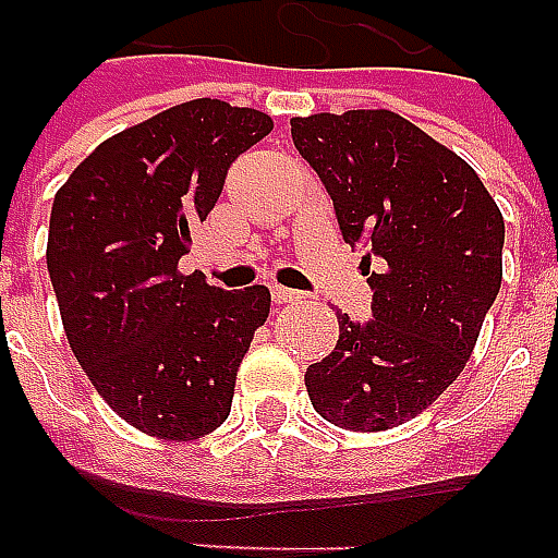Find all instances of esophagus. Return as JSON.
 Masks as SVG:
<instances>
[{
  "instance_id": "esophagus-1",
  "label": "esophagus",
  "mask_w": 558,
  "mask_h": 558,
  "mask_svg": "<svg viewBox=\"0 0 558 558\" xmlns=\"http://www.w3.org/2000/svg\"><path fill=\"white\" fill-rule=\"evenodd\" d=\"M270 296H274V303L279 305L296 303V300H300V291H294V288H282V284H274V288H270Z\"/></svg>"
}]
</instances>
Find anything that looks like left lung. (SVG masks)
Instances as JSON below:
<instances>
[{"instance_id": "1", "label": "left lung", "mask_w": 558, "mask_h": 558, "mask_svg": "<svg viewBox=\"0 0 558 558\" xmlns=\"http://www.w3.org/2000/svg\"><path fill=\"white\" fill-rule=\"evenodd\" d=\"M332 196L343 241L364 246L371 320L338 314V343L308 364L324 421L379 433L433 405L471 359L502 282L506 226L473 167L393 111L291 120Z\"/></svg>"}]
</instances>
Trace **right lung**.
<instances>
[{"label": "right lung", "instance_id": "add662e5", "mask_svg": "<svg viewBox=\"0 0 558 558\" xmlns=\"http://www.w3.org/2000/svg\"><path fill=\"white\" fill-rule=\"evenodd\" d=\"M270 132L255 108L191 99L102 141L56 194L46 267L66 341L141 433L194 441L229 417L270 291H223L179 258L234 158Z\"/></svg>", "mask_w": 558, "mask_h": 558}]
</instances>
